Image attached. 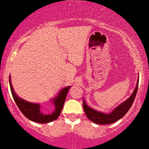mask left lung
<instances>
[{"instance_id": "8db88e82", "label": "left lung", "mask_w": 149, "mask_h": 149, "mask_svg": "<svg viewBox=\"0 0 149 149\" xmlns=\"http://www.w3.org/2000/svg\"><path fill=\"white\" fill-rule=\"evenodd\" d=\"M139 77L138 78L136 88H135L131 96L127 100L123 102V103L120 104L112 112H109V113H104V112H100V111H97L96 109H93V108L90 107L88 105H87V104L86 103L85 100L84 99L83 107L84 112H85L87 118L91 122H93V123L100 125L112 124V123L118 121V120L121 119L127 113V111L130 109L133 102H134L135 97H136V94H137L138 87H139Z\"/></svg>"}]
</instances>
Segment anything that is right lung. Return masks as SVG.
Instances as JSON below:
<instances>
[{"label":"right lung","instance_id":"add662e5","mask_svg":"<svg viewBox=\"0 0 149 149\" xmlns=\"http://www.w3.org/2000/svg\"><path fill=\"white\" fill-rule=\"evenodd\" d=\"M9 84L10 91L15 102L17 104L18 107L23 113V115L30 120L38 123H48L58 119L61 115V112L63 107L64 102L67 96L68 91L70 89V86H66L60 90L58 95L55 96L50 101L53 103L55 109L52 113L47 114L41 110L40 104L32 103L26 101L23 99L18 97L13 90V86L10 81V76H9Z\"/></svg>","mask_w":149,"mask_h":149}]
</instances>
